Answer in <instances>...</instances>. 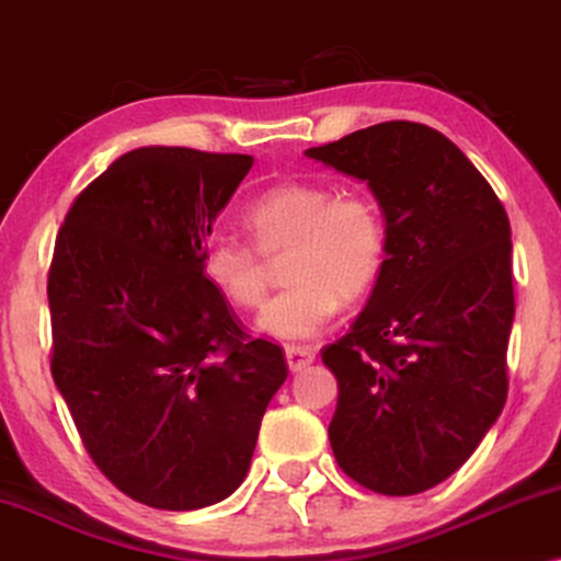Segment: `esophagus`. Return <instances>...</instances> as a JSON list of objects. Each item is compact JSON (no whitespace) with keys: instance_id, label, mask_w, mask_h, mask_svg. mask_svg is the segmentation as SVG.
<instances>
[{"instance_id":"obj_1","label":"esophagus","mask_w":561,"mask_h":561,"mask_svg":"<svg viewBox=\"0 0 561 561\" xmlns=\"http://www.w3.org/2000/svg\"><path fill=\"white\" fill-rule=\"evenodd\" d=\"M313 350L309 347H286V363L294 373L304 370V367H309L313 363Z\"/></svg>"}]
</instances>
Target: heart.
<instances>
[{
  "instance_id": "obj_1",
  "label": "heart",
  "mask_w": 561,
  "mask_h": 561,
  "mask_svg": "<svg viewBox=\"0 0 561 561\" xmlns=\"http://www.w3.org/2000/svg\"><path fill=\"white\" fill-rule=\"evenodd\" d=\"M252 242L217 237L202 255L204 275L237 309H255L265 296V257L283 255L288 283L260 313V332L306 342L324 332L340 298L363 296L386 257V225L378 204L357 191L321 183H275L244 206Z\"/></svg>"
}]
</instances>
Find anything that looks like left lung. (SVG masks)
Masks as SVG:
<instances>
[{
	"instance_id": "obj_1",
	"label": "left lung",
	"mask_w": 561,
	"mask_h": 561,
	"mask_svg": "<svg viewBox=\"0 0 561 561\" xmlns=\"http://www.w3.org/2000/svg\"><path fill=\"white\" fill-rule=\"evenodd\" d=\"M306 156L367 181L386 260L350 332L327 344L336 465L380 495H416L462 467L508 396L511 221L449 137L380 122Z\"/></svg>"
}]
</instances>
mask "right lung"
Listing matches in <instances>:
<instances>
[{
    "label": "right lung",
    "mask_w": 561,
    "mask_h": 561,
    "mask_svg": "<svg viewBox=\"0 0 561 561\" xmlns=\"http://www.w3.org/2000/svg\"><path fill=\"white\" fill-rule=\"evenodd\" d=\"M250 156L140 148L73 198L48 271L50 373L112 485L160 511L225 501L288 375L204 275Z\"/></svg>",
    "instance_id": "obj_1"
}]
</instances>
